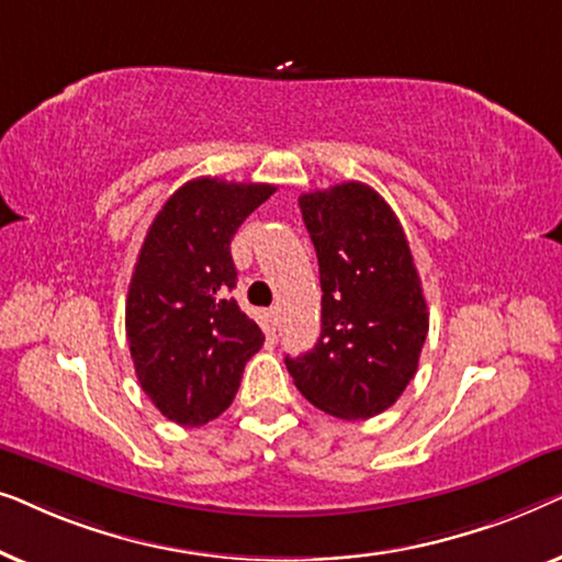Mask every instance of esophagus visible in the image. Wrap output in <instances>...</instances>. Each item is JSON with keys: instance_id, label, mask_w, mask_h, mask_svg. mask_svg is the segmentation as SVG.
Instances as JSON below:
<instances>
[{"instance_id": "1", "label": "esophagus", "mask_w": 562, "mask_h": 562, "mask_svg": "<svg viewBox=\"0 0 562 562\" xmlns=\"http://www.w3.org/2000/svg\"><path fill=\"white\" fill-rule=\"evenodd\" d=\"M268 322H271L273 327H279V322H281V310H279V306H271V310H268Z\"/></svg>"}]
</instances>
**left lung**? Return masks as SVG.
<instances>
[{
    "instance_id": "left-lung-1",
    "label": "left lung",
    "mask_w": 562,
    "mask_h": 562,
    "mask_svg": "<svg viewBox=\"0 0 562 562\" xmlns=\"http://www.w3.org/2000/svg\"><path fill=\"white\" fill-rule=\"evenodd\" d=\"M319 263L322 335L286 358L296 389L340 419L386 412L409 386L429 329L402 222L360 181L299 196Z\"/></svg>"
}]
</instances>
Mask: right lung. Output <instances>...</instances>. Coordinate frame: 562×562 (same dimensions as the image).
Listing matches in <instances>:
<instances>
[{"label": "right lung", "mask_w": 562, "mask_h": 562, "mask_svg": "<svg viewBox=\"0 0 562 562\" xmlns=\"http://www.w3.org/2000/svg\"><path fill=\"white\" fill-rule=\"evenodd\" d=\"M273 191L202 176L168 196L145 235L125 329L140 389L176 425L220 417L266 340L229 296L237 283L229 243Z\"/></svg>", "instance_id": "obj_1"}]
</instances>
